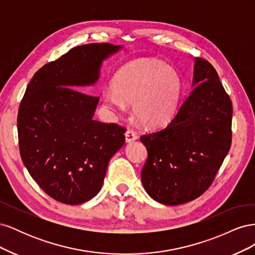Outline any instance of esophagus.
<instances>
[{
	"instance_id": "34e87169",
	"label": "esophagus",
	"mask_w": 255,
	"mask_h": 255,
	"mask_svg": "<svg viewBox=\"0 0 255 255\" xmlns=\"http://www.w3.org/2000/svg\"><path fill=\"white\" fill-rule=\"evenodd\" d=\"M138 138V136H137V133L135 132L134 129H132V128H128L127 132H126V140H127V142H130V141H134V140H136Z\"/></svg>"
}]
</instances>
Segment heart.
<instances>
[{
    "instance_id": "1",
    "label": "heart",
    "mask_w": 255,
    "mask_h": 255,
    "mask_svg": "<svg viewBox=\"0 0 255 255\" xmlns=\"http://www.w3.org/2000/svg\"><path fill=\"white\" fill-rule=\"evenodd\" d=\"M115 90H105L104 103L114 110L133 105L136 118L149 128L166 125L179 106L183 85L173 68L155 59L128 65L114 81Z\"/></svg>"
}]
</instances>
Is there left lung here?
<instances>
[{"label":"left lung","mask_w":255,"mask_h":255,"mask_svg":"<svg viewBox=\"0 0 255 255\" xmlns=\"http://www.w3.org/2000/svg\"><path fill=\"white\" fill-rule=\"evenodd\" d=\"M194 85L173 119L140 140L148 150L141 182L166 205L197 199L208 189L232 142L233 107L210 61L195 58Z\"/></svg>","instance_id":"8db88e82"}]
</instances>
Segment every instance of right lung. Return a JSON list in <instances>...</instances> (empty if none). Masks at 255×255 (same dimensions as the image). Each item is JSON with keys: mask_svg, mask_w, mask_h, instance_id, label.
<instances>
[{"mask_svg": "<svg viewBox=\"0 0 255 255\" xmlns=\"http://www.w3.org/2000/svg\"><path fill=\"white\" fill-rule=\"evenodd\" d=\"M119 49L111 43L71 49L41 67L22 98V161L45 194L58 202L78 205L97 196L110 159L126 141L125 127L92 119L99 97L79 90L98 81L102 60Z\"/></svg>", "mask_w": 255, "mask_h": 255, "instance_id": "1", "label": "right lung"}]
</instances>
